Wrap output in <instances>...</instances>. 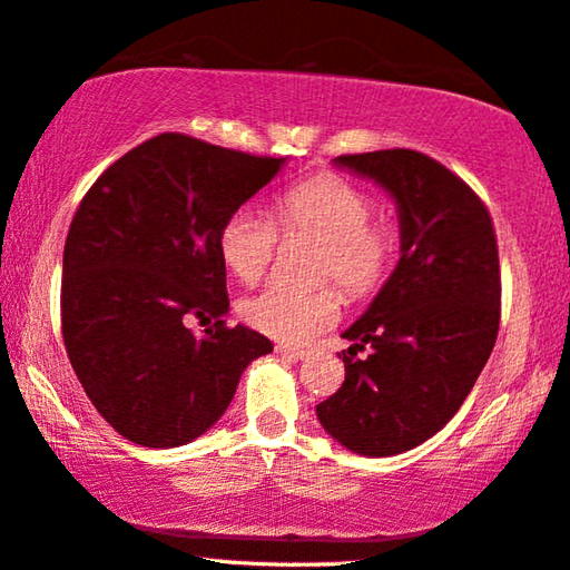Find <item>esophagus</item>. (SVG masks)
I'll return each instance as SVG.
<instances>
[{
  "label": "esophagus",
  "instance_id": "obj_1",
  "mask_svg": "<svg viewBox=\"0 0 570 570\" xmlns=\"http://www.w3.org/2000/svg\"><path fill=\"white\" fill-rule=\"evenodd\" d=\"M276 353L288 361H302L304 355H307V351H299V347H288V345H276Z\"/></svg>",
  "mask_w": 570,
  "mask_h": 570
}]
</instances>
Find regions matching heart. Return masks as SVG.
Returning a JSON list of instances; mask_svg holds the SVG:
<instances>
[{
  "mask_svg": "<svg viewBox=\"0 0 570 570\" xmlns=\"http://www.w3.org/2000/svg\"><path fill=\"white\" fill-rule=\"evenodd\" d=\"M373 199L345 178L322 174L278 194L276 225L286 237L317 240L312 278H333L347 296L371 294L392 266L396 235L392 223L371 217ZM278 248V233L268 217L248 207L235 209L217 235L219 258L243 284L266 276ZM243 320L261 335L286 345H307L340 317V296L330 284L294 288L268 286L240 307Z\"/></svg>",
  "mask_w": 570,
  "mask_h": 570,
  "instance_id": "1",
  "label": "heart"
}]
</instances>
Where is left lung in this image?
<instances>
[{
  "mask_svg": "<svg viewBox=\"0 0 570 570\" xmlns=\"http://www.w3.org/2000/svg\"><path fill=\"white\" fill-rule=\"evenodd\" d=\"M337 168L396 202L399 263L345 330V381L317 404L320 424L358 455H399L430 440L487 366L499 333L502 274L489 209L463 178L417 150L337 156ZM368 344L361 362L354 355Z\"/></svg>",
  "mask_w": 570,
  "mask_h": 570,
  "instance_id": "1",
  "label": "left lung"
}]
</instances>
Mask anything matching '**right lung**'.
I'll use <instances>...</instances> for the list:
<instances>
[{
	"instance_id": "1",
	"label": "right lung",
	"mask_w": 570,
	"mask_h": 570,
	"mask_svg": "<svg viewBox=\"0 0 570 570\" xmlns=\"http://www.w3.org/2000/svg\"><path fill=\"white\" fill-rule=\"evenodd\" d=\"M286 158L156 135L101 174L63 248L61 330L83 392L142 448L191 443L223 417L237 381L274 351L230 309L219 227ZM194 321L216 325L199 338Z\"/></svg>"
}]
</instances>
